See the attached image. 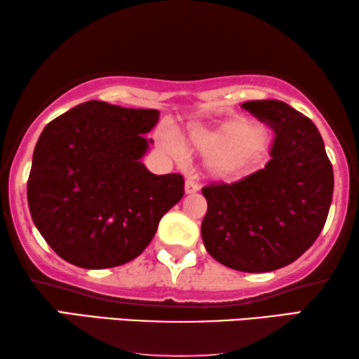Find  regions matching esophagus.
<instances>
[{
    "instance_id": "1",
    "label": "esophagus",
    "mask_w": 359,
    "mask_h": 359,
    "mask_svg": "<svg viewBox=\"0 0 359 359\" xmlns=\"http://www.w3.org/2000/svg\"><path fill=\"white\" fill-rule=\"evenodd\" d=\"M198 190H200V187H198L195 182H193V180L185 182V193H187V195H193V193H196Z\"/></svg>"
}]
</instances>
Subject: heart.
I'll return each instance as SVG.
<instances>
[{"mask_svg":"<svg viewBox=\"0 0 359 359\" xmlns=\"http://www.w3.org/2000/svg\"><path fill=\"white\" fill-rule=\"evenodd\" d=\"M184 144L208 158V166L215 177L231 179L264 155L270 137L265 129L246 119H229L219 126H193Z\"/></svg>","mask_w":359,"mask_h":359,"instance_id":"heart-1","label":"heart"}]
</instances>
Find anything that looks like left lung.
I'll list each match as a JSON object with an SVG mask.
<instances>
[{
	"mask_svg": "<svg viewBox=\"0 0 359 359\" xmlns=\"http://www.w3.org/2000/svg\"><path fill=\"white\" fill-rule=\"evenodd\" d=\"M275 130L264 169L233 184L203 187L206 251L229 269L273 271L292 264L326 224L334 172L320 130L281 100L241 105Z\"/></svg>",
	"mask_w": 359,
	"mask_h": 359,
	"instance_id": "obj_1",
	"label": "left lung"
}]
</instances>
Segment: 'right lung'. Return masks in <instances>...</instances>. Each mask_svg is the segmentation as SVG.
Instances as JSON below:
<instances>
[{
	"mask_svg": "<svg viewBox=\"0 0 359 359\" xmlns=\"http://www.w3.org/2000/svg\"><path fill=\"white\" fill-rule=\"evenodd\" d=\"M158 110L102 100L53 119L36 142L27 184L38 231L81 269H111L144 252L184 196L180 174H151L142 156Z\"/></svg>",
	"mask_w": 359,
	"mask_h": 359,
	"instance_id": "right-lung-1",
	"label": "right lung"
}]
</instances>
